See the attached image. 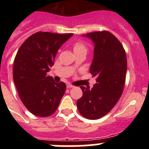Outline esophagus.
Wrapping results in <instances>:
<instances>
[{"mask_svg":"<svg viewBox=\"0 0 149 149\" xmlns=\"http://www.w3.org/2000/svg\"><path fill=\"white\" fill-rule=\"evenodd\" d=\"M67 88H68V89H71V88H73L74 87V86L73 85H72V84H67Z\"/></svg>","mask_w":149,"mask_h":149,"instance_id":"esophagus-1","label":"esophagus"}]
</instances>
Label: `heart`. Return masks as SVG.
<instances>
[{"label":"heart","instance_id":"heart-1","mask_svg":"<svg viewBox=\"0 0 149 149\" xmlns=\"http://www.w3.org/2000/svg\"><path fill=\"white\" fill-rule=\"evenodd\" d=\"M74 51H81V50H86V45L81 42H77L74 44Z\"/></svg>","mask_w":149,"mask_h":149}]
</instances>
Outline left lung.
<instances>
[{"label": "left lung", "instance_id": "left-lung-1", "mask_svg": "<svg viewBox=\"0 0 149 149\" xmlns=\"http://www.w3.org/2000/svg\"><path fill=\"white\" fill-rule=\"evenodd\" d=\"M95 45L90 73L96 76L92 89L81 86L83 96L77 101L81 116L98 119L116 104L123 92L127 72L125 51L119 39L109 31H96L84 35Z\"/></svg>", "mask_w": 149, "mask_h": 149}]
</instances>
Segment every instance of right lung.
<instances>
[{
    "label": "right lung",
    "instance_id": "obj_1",
    "mask_svg": "<svg viewBox=\"0 0 149 149\" xmlns=\"http://www.w3.org/2000/svg\"><path fill=\"white\" fill-rule=\"evenodd\" d=\"M73 33L37 32L18 49L13 64V80L18 95L33 115L47 117L55 113L66 89L48 75L62 45Z\"/></svg>",
    "mask_w": 149,
    "mask_h": 149
}]
</instances>
